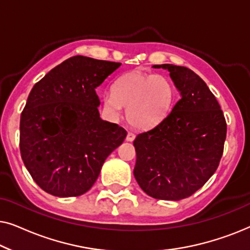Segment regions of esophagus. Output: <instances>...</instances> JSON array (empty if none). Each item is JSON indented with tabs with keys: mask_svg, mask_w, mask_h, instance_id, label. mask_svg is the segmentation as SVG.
<instances>
[{
	"mask_svg": "<svg viewBox=\"0 0 250 250\" xmlns=\"http://www.w3.org/2000/svg\"><path fill=\"white\" fill-rule=\"evenodd\" d=\"M134 139H135V134H134V133L128 132L127 135H126V141L132 142V141H134Z\"/></svg>",
	"mask_w": 250,
	"mask_h": 250,
	"instance_id": "esophagus-1",
	"label": "esophagus"
}]
</instances>
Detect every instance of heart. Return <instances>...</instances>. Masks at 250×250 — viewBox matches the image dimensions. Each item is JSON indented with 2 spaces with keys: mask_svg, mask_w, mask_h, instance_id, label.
<instances>
[{
  "mask_svg": "<svg viewBox=\"0 0 250 250\" xmlns=\"http://www.w3.org/2000/svg\"><path fill=\"white\" fill-rule=\"evenodd\" d=\"M175 90L168 78L159 74L133 70L122 75L104 97V107L118 118L126 107V118L133 127L150 129L159 125L173 107Z\"/></svg>",
  "mask_w": 250,
  "mask_h": 250,
  "instance_id": "b5f03b06",
  "label": "heart"
}]
</instances>
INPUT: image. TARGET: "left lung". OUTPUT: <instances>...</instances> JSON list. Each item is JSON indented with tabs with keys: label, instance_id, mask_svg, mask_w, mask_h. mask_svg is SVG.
<instances>
[{
	"label": "left lung",
	"instance_id": "obj_1",
	"mask_svg": "<svg viewBox=\"0 0 250 250\" xmlns=\"http://www.w3.org/2000/svg\"><path fill=\"white\" fill-rule=\"evenodd\" d=\"M180 100L168 116L134 142L136 182L148 196L181 200L199 190L217 169L227 123L206 83L187 67L164 63Z\"/></svg>",
	"mask_w": 250,
	"mask_h": 250
}]
</instances>
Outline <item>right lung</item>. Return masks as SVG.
<instances>
[{"mask_svg":"<svg viewBox=\"0 0 250 250\" xmlns=\"http://www.w3.org/2000/svg\"><path fill=\"white\" fill-rule=\"evenodd\" d=\"M122 63L75 56L34 85L20 118V153L52 196L77 197L97 181L127 132L100 118L98 86Z\"/></svg>","mask_w":250,"mask_h":250,"instance_id":"obj_1","label":"right lung"}]
</instances>
